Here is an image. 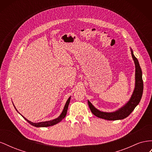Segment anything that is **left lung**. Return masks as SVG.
Returning a JSON list of instances; mask_svg holds the SVG:
<instances>
[{"label": "left lung", "mask_w": 152, "mask_h": 152, "mask_svg": "<svg viewBox=\"0 0 152 152\" xmlns=\"http://www.w3.org/2000/svg\"><path fill=\"white\" fill-rule=\"evenodd\" d=\"M131 50L132 57L134 61L136 67L135 88L131 96V98L124 107L115 112L110 113L99 111L89 101H87L91 111L95 116L108 121L122 120V119L125 118L129 115L133 110H134L136 106L139 104L142 97V91H143V81H142V71L138 60L134 56V55L133 54L132 50L131 49Z\"/></svg>", "instance_id": "left-lung-1"}]
</instances>
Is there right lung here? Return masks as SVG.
Masks as SVG:
<instances>
[{
    "mask_svg": "<svg viewBox=\"0 0 152 152\" xmlns=\"http://www.w3.org/2000/svg\"><path fill=\"white\" fill-rule=\"evenodd\" d=\"M70 98L71 97H70V98L68 99L67 102H66V104L65 105V107H64V109L63 110L61 114L57 118L54 119V120L49 121H45V122H38V123H34V122H31V121H30L28 120H27V119L25 117H24L23 116H22V115L21 116L23 117L25 119V120L27 122H28L29 124H30L31 125H32L33 126H35V127H49V126H54V125H55V124H56L59 123V122H61L63 120V119L65 117L66 115V113H67V110H68V105H69V103H70ZM14 107H15V105H14ZM15 109H16V108H15ZM16 111L18 112L17 110H16Z\"/></svg>",
    "mask_w": 152,
    "mask_h": 152,
    "instance_id": "add662e5",
    "label": "right lung"
}]
</instances>
